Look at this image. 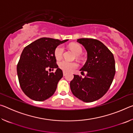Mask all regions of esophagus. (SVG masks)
Segmentation results:
<instances>
[{
    "mask_svg": "<svg viewBox=\"0 0 133 133\" xmlns=\"http://www.w3.org/2000/svg\"><path fill=\"white\" fill-rule=\"evenodd\" d=\"M66 72H65V71H63V76H66Z\"/></svg>",
    "mask_w": 133,
    "mask_h": 133,
    "instance_id": "esophagus-1",
    "label": "esophagus"
}]
</instances>
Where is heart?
I'll use <instances>...</instances> for the list:
<instances>
[{
  "mask_svg": "<svg viewBox=\"0 0 133 133\" xmlns=\"http://www.w3.org/2000/svg\"><path fill=\"white\" fill-rule=\"evenodd\" d=\"M70 48L77 56H79L82 53V48L80 45L77 44H71L70 45ZM64 51V47L60 45L56 48L55 51V55L56 59L59 60L62 58ZM58 66L62 70L66 72L71 71L76 69L77 66V64L75 62H70L67 60H62L58 63Z\"/></svg>",
  "mask_w": 133,
  "mask_h": 133,
  "instance_id": "b5f03b06",
  "label": "heart"
}]
</instances>
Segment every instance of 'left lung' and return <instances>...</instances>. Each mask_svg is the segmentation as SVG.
<instances>
[{
	"instance_id": "8db88e82",
	"label": "left lung",
	"mask_w": 133,
	"mask_h": 133,
	"mask_svg": "<svg viewBox=\"0 0 133 133\" xmlns=\"http://www.w3.org/2000/svg\"><path fill=\"white\" fill-rule=\"evenodd\" d=\"M77 42L87 53V59L80 70L86 71L84 78L74 75L70 83L73 94L83 102L90 103L100 99L107 93L115 75V60L112 53L99 40L82 38Z\"/></svg>"
}]
</instances>
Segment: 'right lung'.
<instances>
[{
	"instance_id": "1",
	"label": "right lung",
	"mask_w": 133,
	"mask_h": 133,
	"mask_svg": "<svg viewBox=\"0 0 133 133\" xmlns=\"http://www.w3.org/2000/svg\"><path fill=\"white\" fill-rule=\"evenodd\" d=\"M63 41L43 37L24 48L17 66V73L21 89L33 100L42 102L55 93L63 71L56 64V48ZM56 68L55 73H49L47 67Z\"/></svg>"
}]
</instances>
